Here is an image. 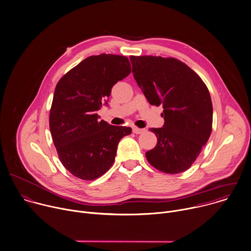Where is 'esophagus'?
<instances>
[{"instance_id":"1","label":"esophagus","mask_w":251,"mask_h":251,"mask_svg":"<svg viewBox=\"0 0 251 251\" xmlns=\"http://www.w3.org/2000/svg\"><path fill=\"white\" fill-rule=\"evenodd\" d=\"M132 131L134 132V133H136V134H140V133H142V132H144L145 131V129L144 128H138V127H132Z\"/></svg>"}]
</instances>
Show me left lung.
Returning a JSON list of instances; mask_svg holds the SVG:
<instances>
[{
    "mask_svg": "<svg viewBox=\"0 0 251 251\" xmlns=\"http://www.w3.org/2000/svg\"><path fill=\"white\" fill-rule=\"evenodd\" d=\"M132 74L151 105H163L164 126L150 128L157 136L148 162L167 174L186 171L207 143L213 121L211 97L202 79L174 58L130 56Z\"/></svg>",
    "mask_w": 251,
    "mask_h": 251,
    "instance_id": "obj_1",
    "label": "left lung"
}]
</instances>
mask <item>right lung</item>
Wrapping results in <instances>:
<instances>
[{"label": "right lung", "instance_id": "add662e5", "mask_svg": "<svg viewBox=\"0 0 251 251\" xmlns=\"http://www.w3.org/2000/svg\"><path fill=\"white\" fill-rule=\"evenodd\" d=\"M131 72L125 56H90L58 82L50 111V130L59 158L76 177L92 180L113 165L120 140L131 128L100 121L112 87Z\"/></svg>", "mask_w": 251, "mask_h": 251}]
</instances>
